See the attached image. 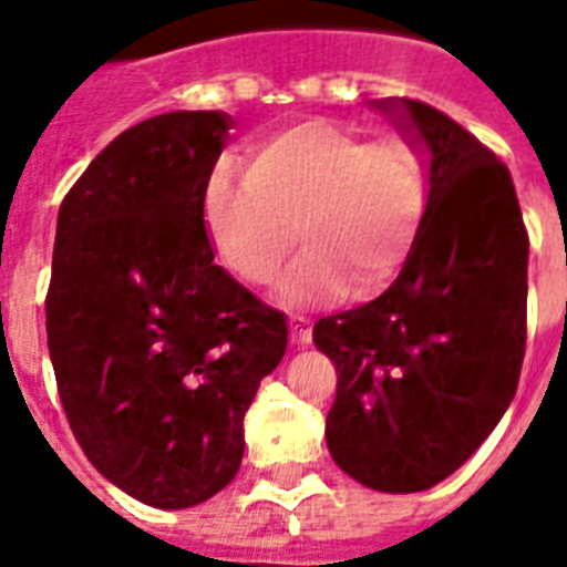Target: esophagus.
I'll return each instance as SVG.
<instances>
[{"instance_id": "1", "label": "esophagus", "mask_w": 567, "mask_h": 567, "mask_svg": "<svg viewBox=\"0 0 567 567\" xmlns=\"http://www.w3.org/2000/svg\"><path fill=\"white\" fill-rule=\"evenodd\" d=\"M289 328H292V339H296L298 346H310L312 342L310 319H305V316H292V319H289Z\"/></svg>"}]
</instances>
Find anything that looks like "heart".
<instances>
[{
    "instance_id": "heart-1",
    "label": "heart",
    "mask_w": 567,
    "mask_h": 567,
    "mask_svg": "<svg viewBox=\"0 0 567 567\" xmlns=\"http://www.w3.org/2000/svg\"><path fill=\"white\" fill-rule=\"evenodd\" d=\"M427 210V166L410 143H369L333 120H301L257 143L248 172L219 163L205 187L216 255L248 284L278 280L289 307L369 298L404 269Z\"/></svg>"
}]
</instances>
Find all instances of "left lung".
<instances>
[{
  "label": "left lung",
  "mask_w": 567,
  "mask_h": 567,
  "mask_svg": "<svg viewBox=\"0 0 567 567\" xmlns=\"http://www.w3.org/2000/svg\"><path fill=\"white\" fill-rule=\"evenodd\" d=\"M427 163V210L395 284L316 321L337 362L324 436L357 483L410 495L451 477L504 419L527 342L529 239L513 175L415 99L371 102Z\"/></svg>",
  "instance_id": "left-lung-1"
}]
</instances>
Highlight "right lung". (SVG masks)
<instances>
[{"label": "right lung", "instance_id": "add662e5", "mask_svg": "<svg viewBox=\"0 0 567 567\" xmlns=\"http://www.w3.org/2000/svg\"><path fill=\"white\" fill-rule=\"evenodd\" d=\"M234 120L172 111L122 131L63 198L49 357L99 474L187 509L243 463V419L287 351V319L213 262L205 187Z\"/></svg>", "mask_w": 567, "mask_h": 567}]
</instances>
